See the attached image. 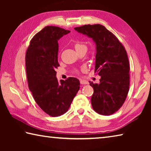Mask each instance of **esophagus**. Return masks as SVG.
<instances>
[{
  "label": "esophagus",
  "mask_w": 151,
  "mask_h": 151,
  "mask_svg": "<svg viewBox=\"0 0 151 151\" xmlns=\"http://www.w3.org/2000/svg\"><path fill=\"white\" fill-rule=\"evenodd\" d=\"M80 83L81 85H86V84H88V82L85 80H81Z\"/></svg>",
  "instance_id": "1"
}]
</instances>
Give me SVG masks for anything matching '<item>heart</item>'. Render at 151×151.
I'll return each mask as SVG.
<instances>
[{"label":"heart","instance_id":"b5f03b06","mask_svg":"<svg viewBox=\"0 0 151 151\" xmlns=\"http://www.w3.org/2000/svg\"><path fill=\"white\" fill-rule=\"evenodd\" d=\"M75 47L76 50H81V49H86L87 47L86 46L83 44V43H81V42H77L75 45Z\"/></svg>","mask_w":151,"mask_h":151}]
</instances>
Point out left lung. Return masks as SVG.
Wrapping results in <instances>:
<instances>
[{
  "instance_id": "1",
  "label": "left lung",
  "mask_w": 151,
  "mask_h": 151,
  "mask_svg": "<svg viewBox=\"0 0 151 151\" xmlns=\"http://www.w3.org/2000/svg\"><path fill=\"white\" fill-rule=\"evenodd\" d=\"M78 32L95 43L94 72L100 83L89 82L94 92L91 104L102 115H111L123 104L129 89V63L124 47L111 32L101 24H87L75 28Z\"/></svg>"
}]
</instances>
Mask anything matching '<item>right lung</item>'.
<instances>
[{
    "label": "right lung",
    "instance_id": "1",
    "mask_svg": "<svg viewBox=\"0 0 151 151\" xmlns=\"http://www.w3.org/2000/svg\"><path fill=\"white\" fill-rule=\"evenodd\" d=\"M70 31L58 27L47 26L30 40L26 53V70L29 90L43 111L58 116L68 111L80 88L78 79L57 78L58 40Z\"/></svg>",
    "mask_w": 151,
    "mask_h": 151
}]
</instances>
